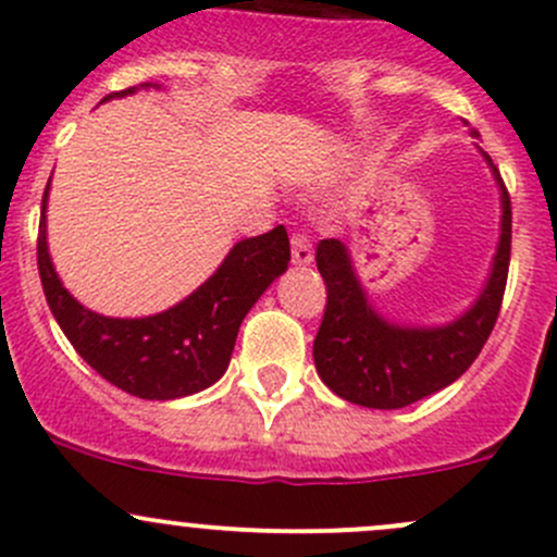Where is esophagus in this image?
I'll use <instances>...</instances> for the list:
<instances>
[{
    "instance_id": "obj_1",
    "label": "esophagus",
    "mask_w": 557,
    "mask_h": 557,
    "mask_svg": "<svg viewBox=\"0 0 557 557\" xmlns=\"http://www.w3.org/2000/svg\"><path fill=\"white\" fill-rule=\"evenodd\" d=\"M292 262L295 265H308V262H313V246H311V238H308V233H292Z\"/></svg>"
}]
</instances>
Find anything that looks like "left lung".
<instances>
[{"mask_svg": "<svg viewBox=\"0 0 557 557\" xmlns=\"http://www.w3.org/2000/svg\"><path fill=\"white\" fill-rule=\"evenodd\" d=\"M485 160L502 190V236L485 289L450 324L399 326L383 319L367 300L346 244L319 240L317 265L326 284V308L313 341V362L321 381L346 403L375 410L407 407L450 386L483 351L502 311L512 249L509 193L488 154Z\"/></svg>", "mask_w": 557, "mask_h": 557, "instance_id": "8db88e82", "label": "left lung"}]
</instances>
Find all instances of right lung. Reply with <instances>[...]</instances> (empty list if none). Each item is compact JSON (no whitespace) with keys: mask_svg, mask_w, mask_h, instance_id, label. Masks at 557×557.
Returning a JSON list of instances; mask_svg holds the SVG:
<instances>
[{"mask_svg":"<svg viewBox=\"0 0 557 557\" xmlns=\"http://www.w3.org/2000/svg\"><path fill=\"white\" fill-rule=\"evenodd\" d=\"M141 88H150V83ZM134 90L112 96H128ZM48 190L50 182L42 195L37 265L50 311L74 351L112 386L139 399H180L220 381L231 364L240 321L289 265L284 225L238 240L214 276L169 311L145 319H112L79 306L61 284L50 262L45 231Z\"/></svg>","mask_w":557,"mask_h":557,"instance_id":"right-lung-1","label":"right lung"}]
</instances>
